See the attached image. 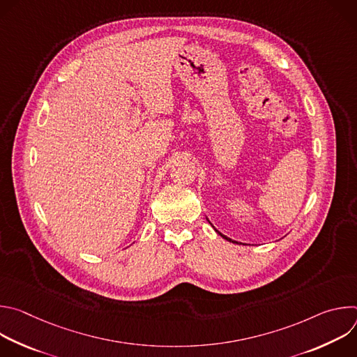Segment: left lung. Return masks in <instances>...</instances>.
<instances>
[{"instance_id": "obj_1", "label": "left lung", "mask_w": 357, "mask_h": 357, "mask_svg": "<svg viewBox=\"0 0 357 357\" xmlns=\"http://www.w3.org/2000/svg\"><path fill=\"white\" fill-rule=\"evenodd\" d=\"M209 223H211V222H209ZM211 225H212V223H211ZM213 229H215V227H213ZM215 230H216V229H215ZM216 231H218V233H219V234H220V236H222V237H223V238H226V240H227V241H231V243H237V241H234V240H231V238H229V237H227V236H225V234H222V233H220V231H219V230H216Z\"/></svg>"}]
</instances>
